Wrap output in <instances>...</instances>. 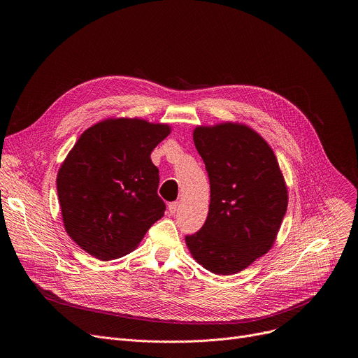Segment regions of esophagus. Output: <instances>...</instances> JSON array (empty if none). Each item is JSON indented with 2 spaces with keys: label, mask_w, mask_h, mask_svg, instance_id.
<instances>
[{
  "label": "esophagus",
  "mask_w": 358,
  "mask_h": 358,
  "mask_svg": "<svg viewBox=\"0 0 358 358\" xmlns=\"http://www.w3.org/2000/svg\"><path fill=\"white\" fill-rule=\"evenodd\" d=\"M177 208H178V202H170V203H169V211H170L171 215L176 214Z\"/></svg>",
  "instance_id": "esophagus-1"
}]
</instances>
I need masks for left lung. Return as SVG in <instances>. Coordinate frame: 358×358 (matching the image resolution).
Listing matches in <instances>:
<instances>
[{"label":"left lung","mask_w":358,"mask_h":358,"mask_svg":"<svg viewBox=\"0 0 358 358\" xmlns=\"http://www.w3.org/2000/svg\"><path fill=\"white\" fill-rule=\"evenodd\" d=\"M211 202L206 224L185 236L191 257L215 275H234L273 246L287 208V187L268 141L246 124L196 126Z\"/></svg>","instance_id":"1"}]
</instances>
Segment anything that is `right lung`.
Segmentation results:
<instances>
[{"instance_id":"1","label":"right lung","mask_w":358,"mask_h":358,"mask_svg":"<svg viewBox=\"0 0 358 358\" xmlns=\"http://www.w3.org/2000/svg\"><path fill=\"white\" fill-rule=\"evenodd\" d=\"M164 123L110 117L86 129L57 176L68 235L100 261L124 257L166 211L150 155L169 134Z\"/></svg>"}]
</instances>
